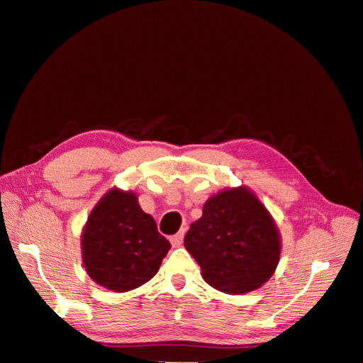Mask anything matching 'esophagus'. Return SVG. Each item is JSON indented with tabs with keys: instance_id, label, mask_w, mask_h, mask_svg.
<instances>
[{
	"instance_id": "34e87169",
	"label": "esophagus",
	"mask_w": 363,
	"mask_h": 363,
	"mask_svg": "<svg viewBox=\"0 0 363 363\" xmlns=\"http://www.w3.org/2000/svg\"><path fill=\"white\" fill-rule=\"evenodd\" d=\"M183 238H184V230H182V232H179L177 235L171 236L172 247H180L183 244Z\"/></svg>"
}]
</instances>
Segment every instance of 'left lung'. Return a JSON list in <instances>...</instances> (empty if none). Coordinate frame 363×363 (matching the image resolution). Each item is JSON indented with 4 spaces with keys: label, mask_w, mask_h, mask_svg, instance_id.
<instances>
[{
    "label": "left lung",
    "mask_w": 363,
    "mask_h": 363,
    "mask_svg": "<svg viewBox=\"0 0 363 363\" xmlns=\"http://www.w3.org/2000/svg\"><path fill=\"white\" fill-rule=\"evenodd\" d=\"M184 247L212 288L245 294L260 288L280 260V233L267 207L245 186L208 199Z\"/></svg>",
    "instance_id": "8db88e82"
}]
</instances>
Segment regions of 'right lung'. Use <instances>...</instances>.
I'll list each match as a JSON object with an SVG mask.
<instances>
[{
	"label": "right lung",
	"instance_id": "1",
	"mask_svg": "<svg viewBox=\"0 0 363 363\" xmlns=\"http://www.w3.org/2000/svg\"><path fill=\"white\" fill-rule=\"evenodd\" d=\"M169 248L136 194L116 188L92 208L82 235L86 272L115 292L136 289L155 277Z\"/></svg>",
	"mask_w": 363,
	"mask_h": 363
}]
</instances>
